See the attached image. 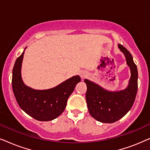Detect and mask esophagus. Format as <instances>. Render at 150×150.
Instances as JSON below:
<instances>
[{
  "label": "esophagus",
  "instance_id": "obj_1",
  "mask_svg": "<svg viewBox=\"0 0 150 150\" xmlns=\"http://www.w3.org/2000/svg\"><path fill=\"white\" fill-rule=\"evenodd\" d=\"M80 76H81V77L82 78V79H84V78L87 76V72L85 71H81V73H80Z\"/></svg>",
  "mask_w": 150,
  "mask_h": 150
}]
</instances>
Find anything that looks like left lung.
<instances>
[{
    "label": "left lung",
    "mask_w": 150,
    "mask_h": 150,
    "mask_svg": "<svg viewBox=\"0 0 150 150\" xmlns=\"http://www.w3.org/2000/svg\"><path fill=\"white\" fill-rule=\"evenodd\" d=\"M118 48L124 53L130 69L131 76L126 89L117 91H108L88 79L86 101L91 117L102 123H113L122 118L132 108L138 89V71L132 54L121 44Z\"/></svg>",
    "instance_id": "8db88e82"
}]
</instances>
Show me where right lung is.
I'll return each instance as SVG.
<instances>
[{
	"label": "right lung",
	"instance_id": "1",
	"mask_svg": "<svg viewBox=\"0 0 150 150\" xmlns=\"http://www.w3.org/2000/svg\"><path fill=\"white\" fill-rule=\"evenodd\" d=\"M24 50L16 59L12 72V88L16 101L20 107L35 120L41 122L54 120L64 111L67 99L77 83L81 82V77L74 76L48 89L30 88L24 83L21 75Z\"/></svg>",
	"mask_w": 150,
	"mask_h": 150
}]
</instances>
